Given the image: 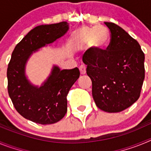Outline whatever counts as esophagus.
I'll use <instances>...</instances> for the list:
<instances>
[{
  "label": "esophagus",
  "mask_w": 151,
  "mask_h": 151,
  "mask_svg": "<svg viewBox=\"0 0 151 151\" xmlns=\"http://www.w3.org/2000/svg\"><path fill=\"white\" fill-rule=\"evenodd\" d=\"M79 72L80 74L82 75V76H84V75L86 74V68L85 66H81L79 68Z\"/></svg>",
  "instance_id": "obj_1"
}]
</instances>
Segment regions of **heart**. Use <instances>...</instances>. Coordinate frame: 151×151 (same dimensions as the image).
<instances>
[{"instance_id": "1", "label": "heart", "mask_w": 151, "mask_h": 151, "mask_svg": "<svg viewBox=\"0 0 151 151\" xmlns=\"http://www.w3.org/2000/svg\"><path fill=\"white\" fill-rule=\"evenodd\" d=\"M108 33L104 28L84 27L78 33V48L88 47L91 48L93 54L101 53L107 46Z\"/></svg>"}]
</instances>
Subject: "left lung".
<instances>
[{
  "mask_svg": "<svg viewBox=\"0 0 151 151\" xmlns=\"http://www.w3.org/2000/svg\"><path fill=\"white\" fill-rule=\"evenodd\" d=\"M104 24L111 33L110 45L99 54H87L82 60L91 79L92 96L97 107L118 113L139 98L145 79V54L138 41L123 29L113 22Z\"/></svg>",
  "mask_w": 151,
  "mask_h": 151,
  "instance_id": "left-lung-1",
  "label": "left lung"
}]
</instances>
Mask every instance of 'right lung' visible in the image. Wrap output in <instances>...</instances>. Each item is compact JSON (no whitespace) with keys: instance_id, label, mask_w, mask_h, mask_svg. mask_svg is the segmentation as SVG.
Returning <instances> with one entry per match:
<instances>
[{"instance_id":"1","label":"right lung","mask_w":151,"mask_h":151,"mask_svg":"<svg viewBox=\"0 0 151 151\" xmlns=\"http://www.w3.org/2000/svg\"><path fill=\"white\" fill-rule=\"evenodd\" d=\"M69 29L66 22L36 26L13 50L7 68L8 93L17 111L35 123L48 125L59 122L67 112L66 97L79 78L78 68L63 69L54 65L41 85L31 82L26 65L33 54L54 43Z\"/></svg>"}]
</instances>
